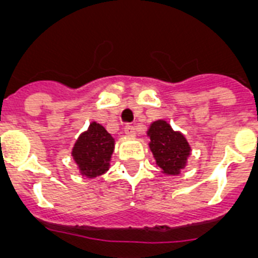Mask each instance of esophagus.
I'll list each match as a JSON object with an SVG mask.
<instances>
[{
  "mask_svg": "<svg viewBox=\"0 0 258 258\" xmlns=\"http://www.w3.org/2000/svg\"><path fill=\"white\" fill-rule=\"evenodd\" d=\"M124 132H125V134H126V136H131V137L136 136V127H134L133 125H131V124L125 125Z\"/></svg>",
  "mask_w": 258,
  "mask_h": 258,
  "instance_id": "esophagus-1",
  "label": "esophagus"
}]
</instances>
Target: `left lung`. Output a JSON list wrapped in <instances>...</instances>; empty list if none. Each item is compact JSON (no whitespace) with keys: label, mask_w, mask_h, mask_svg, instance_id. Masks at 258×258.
<instances>
[{"label":"left lung","mask_w":258,"mask_h":258,"mask_svg":"<svg viewBox=\"0 0 258 258\" xmlns=\"http://www.w3.org/2000/svg\"><path fill=\"white\" fill-rule=\"evenodd\" d=\"M147 134L157 166L166 174H178L190 155V146L184 137L163 120L152 122Z\"/></svg>","instance_id":"obj_1"}]
</instances>
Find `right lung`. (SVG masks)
I'll return each mask as SVG.
<instances>
[{"mask_svg": "<svg viewBox=\"0 0 258 258\" xmlns=\"http://www.w3.org/2000/svg\"><path fill=\"white\" fill-rule=\"evenodd\" d=\"M113 145L111 134L102 125L92 122L88 132L80 136L72 151L81 173L88 177H97L106 172Z\"/></svg>", "mask_w": 258, "mask_h": 258, "instance_id": "1", "label": "right lung"}]
</instances>
